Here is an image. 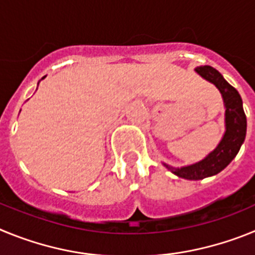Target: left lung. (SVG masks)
Listing matches in <instances>:
<instances>
[{
  "label": "left lung",
  "mask_w": 255,
  "mask_h": 255,
  "mask_svg": "<svg viewBox=\"0 0 255 255\" xmlns=\"http://www.w3.org/2000/svg\"><path fill=\"white\" fill-rule=\"evenodd\" d=\"M195 71L208 82L213 83L224 97L225 107H226V132L221 143L218 144V147L211 154L207 155L203 161L181 168H175L164 164L171 172L188 180H202L221 172L235 158L242 144L244 143L245 134H247V116L243 110V101L239 92L233 85H230L224 76L212 66L197 67Z\"/></svg>",
  "instance_id": "left-lung-1"
}]
</instances>
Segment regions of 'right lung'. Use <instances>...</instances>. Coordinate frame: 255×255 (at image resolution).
<instances>
[{
	"label": "right lung",
	"instance_id": "obj_1",
	"mask_svg": "<svg viewBox=\"0 0 255 255\" xmlns=\"http://www.w3.org/2000/svg\"><path fill=\"white\" fill-rule=\"evenodd\" d=\"M42 79H43V78H42Z\"/></svg>",
	"mask_w": 255,
	"mask_h": 255
}]
</instances>
